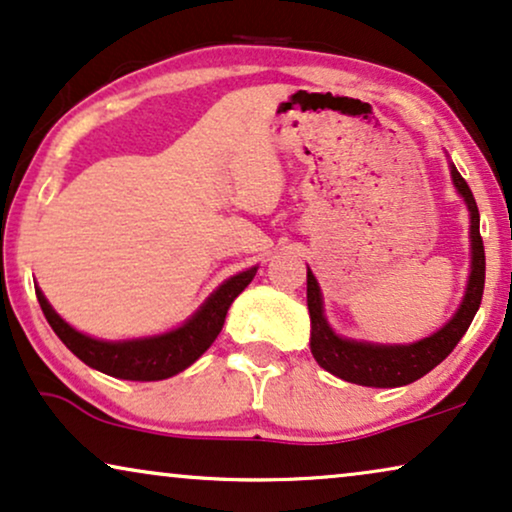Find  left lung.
I'll list each match as a JSON object with an SVG mask.
<instances>
[{
  "label": "left lung",
  "instance_id": "8db88e82",
  "mask_svg": "<svg viewBox=\"0 0 512 512\" xmlns=\"http://www.w3.org/2000/svg\"><path fill=\"white\" fill-rule=\"evenodd\" d=\"M451 178L456 190L466 199L470 211V247H473V265H470V280L461 308L456 315L437 331V334L423 338L411 345H371L357 343L348 338H338L329 329L322 315V296L313 272L308 270V310H310V350H313L317 364L329 374L348 383L369 388H397L418 381L435 369L456 343L466 334L470 322L482 303L484 291V244L480 237V211H477L475 197L470 192L466 178L451 164Z\"/></svg>",
  "mask_w": 512,
  "mask_h": 512
}]
</instances>
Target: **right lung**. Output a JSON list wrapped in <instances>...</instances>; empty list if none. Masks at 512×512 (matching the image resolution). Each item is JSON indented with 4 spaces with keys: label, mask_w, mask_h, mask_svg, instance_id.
Instances as JSON below:
<instances>
[{
    "label": "right lung",
    "mask_w": 512,
    "mask_h": 512,
    "mask_svg": "<svg viewBox=\"0 0 512 512\" xmlns=\"http://www.w3.org/2000/svg\"><path fill=\"white\" fill-rule=\"evenodd\" d=\"M254 275L256 268H249L223 282L183 327L162 336L124 343L96 341V338L79 334L68 322H63L61 317L53 313L39 287H35V294L39 305H42L46 322L84 364L108 376L126 378V381H162V378H169L190 367L216 341V336L223 329L230 303L249 287Z\"/></svg>",
    "instance_id": "right-lung-1"
}]
</instances>
